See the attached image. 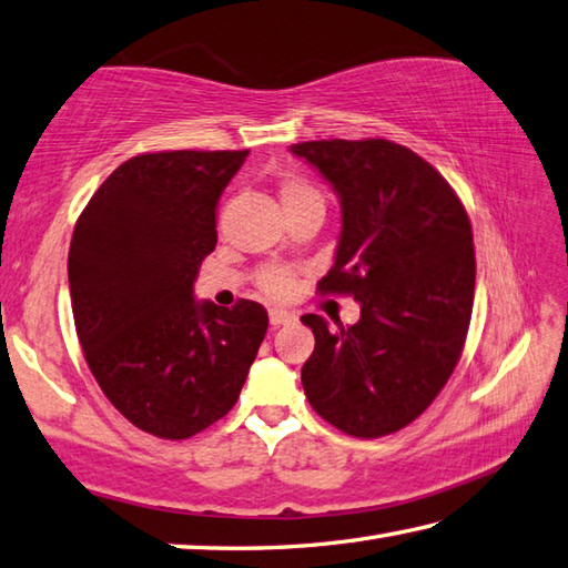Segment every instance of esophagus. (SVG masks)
<instances>
[{"label":"esophagus","instance_id":"esophagus-1","mask_svg":"<svg viewBox=\"0 0 568 568\" xmlns=\"http://www.w3.org/2000/svg\"><path fill=\"white\" fill-rule=\"evenodd\" d=\"M268 317H271V325H273V327L291 325V322H295V313H291V310H277V307H273L271 313H268Z\"/></svg>","mask_w":568,"mask_h":568}]
</instances>
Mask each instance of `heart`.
Here are the masks:
<instances>
[{
	"label": "heart",
	"instance_id": "obj_1",
	"mask_svg": "<svg viewBox=\"0 0 568 568\" xmlns=\"http://www.w3.org/2000/svg\"><path fill=\"white\" fill-rule=\"evenodd\" d=\"M281 199L283 206L285 204H300V202H322V196L313 184H307L305 180H287L281 189ZM293 271L285 268V265H268L258 273V285L263 287L268 295L283 297L293 291Z\"/></svg>",
	"mask_w": 568,
	"mask_h": 568
}]
</instances>
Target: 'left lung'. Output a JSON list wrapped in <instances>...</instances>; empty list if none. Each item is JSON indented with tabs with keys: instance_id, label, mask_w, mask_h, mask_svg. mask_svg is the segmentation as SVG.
<instances>
[{
	"instance_id": "1",
	"label": "left lung",
	"mask_w": 568,
	"mask_h": 568,
	"mask_svg": "<svg viewBox=\"0 0 568 568\" xmlns=\"http://www.w3.org/2000/svg\"><path fill=\"white\" fill-rule=\"evenodd\" d=\"M342 206L335 263L320 293H349L359 322L335 332L303 315L315 352L303 366L310 406L357 438L408 426L460 359L475 295L473 229L433 166L388 140L300 142Z\"/></svg>"
}]
</instances>
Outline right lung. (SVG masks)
<instances>
[{
  "instance_id": "obj_1",
  "label": "right lung",
  "mask_w": 568,
  "mask_h": 568,
  "mask_svg": "<svg viewBox=\"0 0 568 568\" xmlns=\"http://www.w3.org/2000/svg\"><path fill=\"white\" fill-rule=\"evenodd\" d=\"M239 152H148L122 162L75 221L69 285L95 382L132 426L182 440L236 404L268 329L253 300L196 303Z\"/></svg>"
}]
</instances>
